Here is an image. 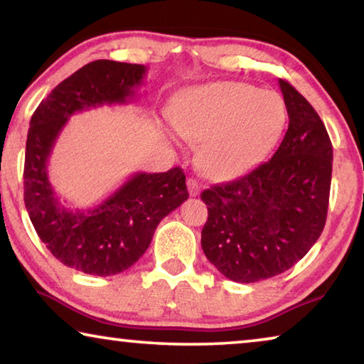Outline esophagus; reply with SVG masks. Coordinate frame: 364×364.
<instances>
[{
  "label": "esophagus",
  "instance_id": "1",
  "mask_svg": "<svg viewBox=\"0 0 364 364\" xmlns=\"http://www.w3.org/2000/svg\"><path fill=\"white\" fill-rule=\"evenodd\" d=\"M186 184H188V191H189V194L193 196V197H196L197 194L200 193V184H199V181L194 180V178H189Z\"/></svg>",
  "mask_w": 364,
  "mask_h": 364
}]
</instances>
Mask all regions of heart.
Listing matches in <instances>:
<instances>
[{
  "mask_svg": "<svg viewBox=\"0 0 364 364\" xmlns=\"http://www.w3.org/2000/svg\"><path fill=\"white\" fill-rule=\"evenodd\" d=\"M284 117L278 95L237 82L191 90L170 110L171 125L183 139L202 141L197 165L217 180L254 167L278 138Z\"/></svg>",
  "mask_w": 364,
  "mask_h": 364,
  "instance_id": "b5f03b06",
  "label": "heart"
}]
</instances>
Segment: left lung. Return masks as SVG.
Here are the masks:
<instances>
[{
  "label": "left lung",
  "instance_id": "obj_1",
  "mask_svg": "<svg viewBox=\"0 0 364 364\" xmlns=\"http://www.w3.org/2000/svg\"><path fill=\"white\" fill-rule=\"evenodd\" d=\"M279 86L289 127L274 156L200 196L208 208L202 250L221 274L245 284L292 268L321 236L328 215L329 134L291 83Z\"/></svg>",
  "mask_w": 364,
  "mask_h": 364
}]
</instances>
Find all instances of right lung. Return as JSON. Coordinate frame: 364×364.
Listing matches in <instances>:
<instances>
[{"label":"right lung","instance_id":"right-lung-1","mask_svg":"<svg viewBox=\"0 0 364 364\" xmlns=\"http://www.w3.org/2000/svg\"><path fill=\"white\" fill-rule=\"evenodd\" d=\"M146 65L100 59L60 82L32 115L23 167V202L46 249L65 267L114 276L133 267L149 247L160 220L188 199L180 167L165 173H134L112 196L88 210H72L48 180V160L67 120L104 104H127Z\"/></svg>","mask_w":364,"mask_h":364}]
</instances>
